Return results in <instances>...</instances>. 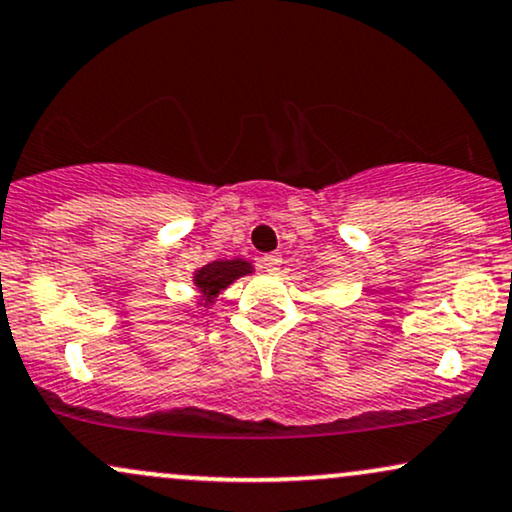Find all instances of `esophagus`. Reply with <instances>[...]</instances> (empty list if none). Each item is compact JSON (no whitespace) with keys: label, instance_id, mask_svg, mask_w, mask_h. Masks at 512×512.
<instances>
[{"label":"esophagus","instance_id":"1","mask_svg":"<svg viewBox=\"0 0 512 512\" xmlns=\"http://www.w3.org/2000/svg\"><path fill=\"white\" fill-rule=\"evenodd\" d=\"M260 264H262V269L267 274H276L281 269V255H279V252H272V255H264L262 260H260Z\"/></svg>","mask_w":512,"mask_h":512}]
</instances>
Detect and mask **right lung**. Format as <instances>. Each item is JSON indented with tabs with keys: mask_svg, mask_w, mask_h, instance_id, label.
I'll use <instances>...</instances> for the list:
<instances>
[{
	"mask_svg": "<svg viewBox=\"0 0 512 512\" xmlns=\"http://www.w3.org/2000/svg\"><path fill=\"white\" fill-rule=\"evenodd\" d=\"M255 272L252 262L236 257V260H214L205 267L193 272V286L197 291V307H212L214 300L219 298L221 291L238 281L240 276H248Z\"/></svg>",
	"mask_w": 512,
	"mask_h": 512,
	"instance_id": "1",
	"label": "right lung"
}]
</instances>
